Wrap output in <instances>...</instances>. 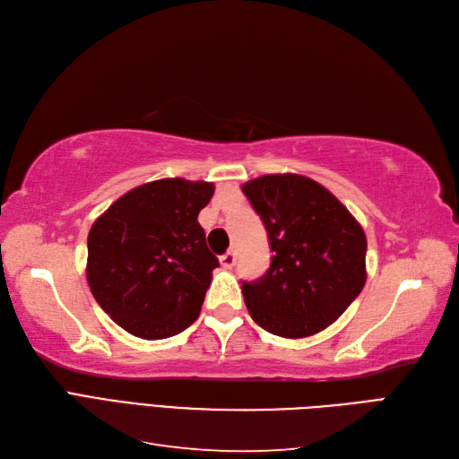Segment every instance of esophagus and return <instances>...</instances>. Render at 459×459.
<instances>
[{"label": "esophagus", "mask_w": 459, "mask_h": 459, "mask_svg": "<svg viewBox=\"0 0 459 459\" xmlns=\"http://www.w3.org/2000/svg\"><path fill=\"white\" fill-rule=\"evenodd\" d=\"M235 260H238V253H235V251H228L226 255H221L220 256V262H221V266H224V268H231L233 266V264H235Z\"/></svg>", "instance_id": "obj_1"}]
</instances>
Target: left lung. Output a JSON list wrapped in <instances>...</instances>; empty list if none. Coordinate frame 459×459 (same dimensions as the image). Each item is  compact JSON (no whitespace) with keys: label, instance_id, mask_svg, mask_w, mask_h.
<instances>
[{"label":"left lung","instance_id":"left-lung-1","mask_svg":"<svg viewBox=\"0 0 459 459\" xmlns=\"http://www.w3.org/2000/svg\"><path fill=\"white\" fill-rule=\"evenodd\" d=\"M241 189L266 226L273 253L260 280L243 281L248 314L273 335H316L337 322L366 285L362 226L307 176L268 174Z\"/></svg>","mask_w":459,"mask_h":459}]
</instances>
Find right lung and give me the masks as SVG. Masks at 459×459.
Segmentation results:
<instances>
[{
  "instance_id": "obj_1",
  "label": "right lung",
  "mask_w": 459,
  "mask_h": 459,
  "mask_svg": "<svg viewBox=\"0 0 459 459\" xmlns=\"http://www.w3.org/2000/svg\"><path fill=\"white\" fill-rule=\"evenodd\" d=\"M211 182L164 178L124 193L88 235V285L97 304L132 335H178L199 317L218 258L199 212Z\"/></svg>"
}]
</instances>
